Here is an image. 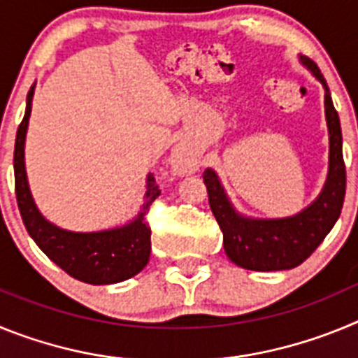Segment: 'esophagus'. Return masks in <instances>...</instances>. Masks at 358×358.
<instances>
[{"instance_id":"1","label":"esophagus","mask_w":358,"mask_h":358,"mask_svg":"<svg viewBox=\"0 0 358 358\" xmlns=\"http://www.w3.org/2000/svg\"><path fill=\"white\" fill-rule=\"evenodd\" d=\"M172 164L177 172L181 173H189L197 170V163L194 161V157L189 156V152L185 147H176L172 152Z\"/></svg>"}]
</instances>
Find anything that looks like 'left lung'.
<instances>
[{
	"instance_id": "left-lung-1",
	"label": "left lung",
	"mask_w": 358,
	"mask_h": 358,
	"mask_svg": "<svg viewBox=\"0 0 358 358\" xmlns=\"http://www.w3.org/2000/svg\"><path fill=\"white\" fill-rule=\"evenodd\" d=\"M299 61L324 87V115L330 154L327 182L317 199L292 217H248L233 206L215 170L206 169L202 176L208 188L210 208L222 229L224 251L233 264L249 271L271 273L301 265L330 233L343 210L346 194V166L343 159L339 115L331 102L327 80L315 62L306 57H299Z\"/></svg>"
}]
</instances>
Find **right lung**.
Masks as SVG:
<instances>
[{"label": "right lung", "instance_id": "1", "mask_svg": "<svg viewBox=\"0 0 358 358\" xmlns=\"http://www.w3.org/2000/svg\"><path fill=\"white\" fill-rule=\"evenodd\" d=\"M34 91L36 84L28 91L27 110L15 134L14 148L15 197L28 235L53 264L59 265L62 271L78 281L90 285H110L136 276L143 271L150 258V227L145 220V215L152 202L161 194L156 179L152 173H148L143 204L138 215L123 226L80 233V231L62 229L50 222L41 213L31 197L27 166H24V141H27Z\"/></svg>", "mask_w": 358, "mask_h": 358}]
</instances>
